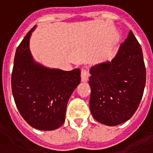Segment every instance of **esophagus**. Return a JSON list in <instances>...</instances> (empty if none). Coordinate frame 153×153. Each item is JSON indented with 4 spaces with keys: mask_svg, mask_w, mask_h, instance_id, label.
<instances>
[{
    "mask_svg": "<svg viewBox=\"0 0 153 153\" xmlns=\"http://www.w3.org/2000/svg\"><path fill=\"white\" fill-rule=\"evenodd\" d=\"M89 76H90V74H89V73L87 71L86 68H83L81 69V80L82 82H86L88 80V79H89Z\"/></svg>",
    "mask_w": 153,
    "mask_h": 153,
    "instance_id": "esophagus-1",
    "label": "esophagus"
}]
</instances>
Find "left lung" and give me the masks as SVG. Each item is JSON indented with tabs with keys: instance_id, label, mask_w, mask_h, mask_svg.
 Returning <instances> with one entry per match:
<instances>
[{
	"instance_id": "obj_1",
	"label": "left lung",
	"mask_w": 153,
	"mask_h": 153,
	"mask_svg": "<svg viewBox=\"0 0 153 153\" xmlns=\"http://www.w3.org/2000/svg\"><path fill=\"white\" fill-rule=\"evenodd\" d=\"M90 109L99 123L115 126L135 113L144 92L146 67L138 40L130 30L111 62L90 69Z\"/></svg>"
}]
</instances>
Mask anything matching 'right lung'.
I'll return each mask as SVG.
<instances>
[{
	"instance_id": "obj_1",
	"label": "right lung",
	"mask_w": 153,
	"mask_h": 153,
	"mask_svg": "<svg viewBox=\"0 0 153 153\" xmlns=\"http://www.w3.org/2000/svg\"><path fill=\"white\" fill-rule=\"evenodd\" d=\"M36 26L18 46L12 73V91L24 119L40 130L57 129L65 121L67 103L80 83V69L49 68L34 62L29 39Z\"/></svg>"
}]
</instances>
